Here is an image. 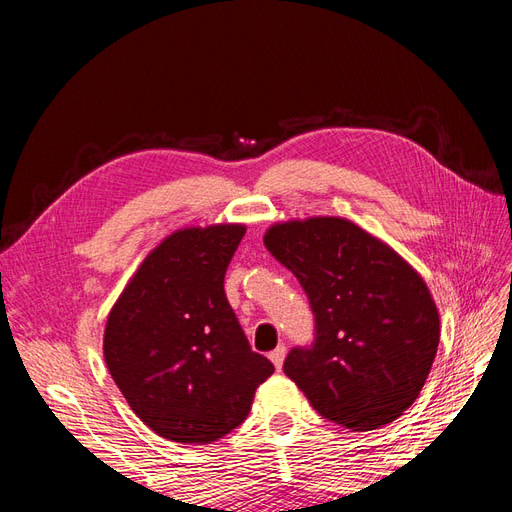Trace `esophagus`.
<instances>
[{
    "instance_id": "34e87169",
    "label": "esophagus",
    "mask_w": 512,
    "mask_h": 512,
    "mask_svg": "<svg viewBox=\"0 0 512 512\" xmlns=\"http://www.w3.org/2000/svg\"><path fill=\"white\" fill-rule=\"evenodd\" d=\"M269 359H271V363H273L277 369H282L284 359H286V346H284V344L277 346V348L269 354Z\"/></svg>"
}]
</instances>
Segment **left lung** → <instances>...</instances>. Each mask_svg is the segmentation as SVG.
Here are the masks:
<instances>
[{
  "label": "left lung",
  "instance_id": "left-lung-1",
  "mask_svg": "<svg viewBox=\"0 0 512 512\" xmlns=\"http://www.w3.org/2000/svg\"><path fill=\"white\" fill-rule=\"evenodd\" d=\"M262 239L297 275L316 316V344L290 350L286 376L346 429L395 421L423 391L440 344V314L421 273L335 215L275 222Z\"/></svg>",
  "mask_w": 512,
  "mask_h": 512
}]
</instances>
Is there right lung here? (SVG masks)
I'll use <instances>...</instances> for the list:
<instances>
[{
    "instance_id": "add662e5",
    "label": "right lung",
    "mask_w": 512,
    "mask_h": 512,
    "mask_svg": "<svg viewBox=\"0 0 512 512\" xmlns=\"http://www.w3.org/2000/svg\"><path fill=\"white\" fill-rule=\"evenodd\" d=\"M245 224L170 232L111 307L104 361L134 414L160 438L211 444L252 410L273 363L252 352L224 292Z\"/></svg>"
}]
</instances>
